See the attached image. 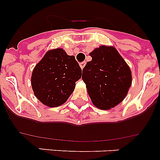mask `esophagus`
<instances>
[{"label":"esophagus","instance_id":"1","mask_svg":"<svg viewBox=\"0 0 160 160\" xmlns=\"http://www.w3.org/2000/svg\"><path fill=\"white\" fill-rule=\"evenodd\" d=\"M86 63H87L86 62H81L80 64H79V65H80V67L82 68V70L83 68H84V66H86Z\"/></svg>","mask_w":160,"mask_h":160}]
</instances>
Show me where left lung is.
Masks as SVG:
<instances>
[{"mask_svg":"<svg viewBox=\"0 0 160 160\" xmlns=\"http://www.w3.org/2000/svg\"><path fill=\"white\" fill-rule=\"evenodd\" d=\"M83 68V82L93 104L101 110L117 106L128 94L132 77L129 66L113 46H102L90 53Z\"/></svg>","mask_w":160,"mask_h":160,"instance_id":"left-lung-1","label":"left lung"}]
</instances>
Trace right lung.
<instances>
[{
  "instance_id": "right-lung-1",
  "label": "right lung",
  "mask_w": 160,
  "mask_h": 160,
  "mask_svg": "<svg viewBox=\"0 0 160 160\" xmlns=\"http://www.w3.org/2000/svg\"><path fill=\"white\" fill-rule=\"evenodd\" d=\"M82 69L74 56L62 48L49 50L36 65L31 85L35 96L44 105L56 107L62 105L81 78Z\"/></svg>"
}]
</instances>
